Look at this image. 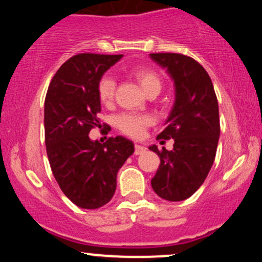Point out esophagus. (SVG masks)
Here are the masks:
<instances>
[{"instance_id":"obj_1","label":"esophagus","mask_w":262,"mask_h":262,"mask_svg":"<svg viewBox=\"0 0 262 262\" xmlns=\"http://www.w3.org/2000/svg\"><path fill=\"white\" fill-rule=\"evenodd\" d=\"M146 149H147L146 147L142 146V144H140V143H135V155H136V156L142 155V153L146 152Z\"/></svg>"}]
</instances>
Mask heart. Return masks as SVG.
<instances>
[{
  "label": "heart",
  "instance_id": "obj_1",
  "mask_svg": "<svg viewBox=\"0 0 262 262\" xmlns=\"http://www.w3.org/2000/svg\"><path fill=\"white\" fill-rule=\"evenodd\" d=\"M132 76L143 89L144 93H148L149 91L161 89V79L157 76L156 72L146 67H137L132 71ZM115 93V82L112 77L104 76L98 83V97L104 105L112 104ZM150 118L148 115H138V114L125 113L119 115L115 119V125L120 131L131 137L142 136L144 128L150 124Z\"/></svg>",
  "mask_w": 262,
  "mask_h": 262
}]
</instances>
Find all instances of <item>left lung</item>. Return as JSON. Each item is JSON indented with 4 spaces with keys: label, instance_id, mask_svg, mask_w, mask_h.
I'll use <instances>...</instances> for the list:
<instances>
[{
    "label": "left lung",
    "instance_id": "8db88e82",
    "mask_svg": "<svg viewBox=\"0 0 262 262\" xmlns=\"http://www.w3.org/2000/svg\"><path fill=\"white\" fill-rule=\"evenodd\" d=\"M167 70L175 87V100L167 127L157 140H174L173 149L156 144L149 149L161 158L150 184L159 198L183 201L204 184L216 157L220 138V112L213 84L204 67L181 54H149Z\"/></svg>",
    "mask_w": 262,
    "mask_h": 262
}]
</instances>
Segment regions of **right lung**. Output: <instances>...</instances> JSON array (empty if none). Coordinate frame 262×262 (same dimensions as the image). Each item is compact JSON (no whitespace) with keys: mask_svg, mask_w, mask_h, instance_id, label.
<instances>
[{"mask_svg":"<svg viewBox=\"0 0 262 262\" xmlns=\"http://www.w3.org/2000/svg\"><path fill=\"white\" fill-rule=\"evenodd\" d=\"M121 57L75 55L58 69L46 93L45 144L52 174L64 195L85 210L113 199L119 169L135 150L134 142L122 136L105 143L88 136L100 124L98 83Z\"/></svg>","mask_w":262,"mask_h":262,"instance_id":"1","label":"right lung"}]
</instances>
